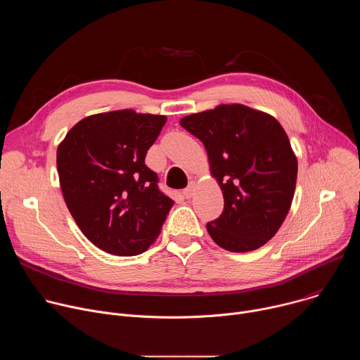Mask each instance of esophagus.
Here are the masks:
<instances>
[{
    "label": "esophagus",
    "mask_w": 360,
    "mask_h": 360,
    "mask_svg": "<svg viewBox=\"0 0 360 360\" xmlns=\"http://www.w3.org/2000/svg\"><path fill=\"white\" fill-rule=\"evenodd\" d=\"M195 189H196V184H195V181H192V182L188 185V188L184 189L185 198H192L193 193H195Z\"/></svg>",
    "instance_id": "obj_1"
}]
</instances>
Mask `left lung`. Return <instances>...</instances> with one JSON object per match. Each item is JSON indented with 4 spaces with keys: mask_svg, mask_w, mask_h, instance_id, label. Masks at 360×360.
Listing matches in <instances>:
<instances>
[{
    "mask_svg": "<svg viewBox=\"0 0 360 360\" xmlns=\"http://www.w3.org/2000/svg\"><path fill=\"white\" fill-rule=\"evenodd\" d=\"M179 124L202 141L224 193L222 215L207 224L214 242L229 252L264 246L282 226L296 186L297 160L282 125L242 104H221Z\"/></svg>",
    "mask_w": 360,
    "mask_h": 360,
    "instance_id": "8db88e82",
    "label": "left lung"
}]
</instances>
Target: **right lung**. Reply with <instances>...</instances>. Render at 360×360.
I'll return each instance as SVG.
<instances>
[{
    "label": "right lung",
    "mask_w": 360,
    "mask_h": 360,
    "mask_svg": "<svg viewBox=\"0 0 360 360\" xmlns=\"http://www.w3.org/2000/svg\"><path fill=\"white\" fill-rule=\"evenodd\" d=\"M165 115L134 110L101 112L77 122L60 142L57 169L64 200L81 232L118 256L157 240L174 200L145 165Z\"/></svg>",
    "instance_id": "right-lung-1"
}]
</instances>
